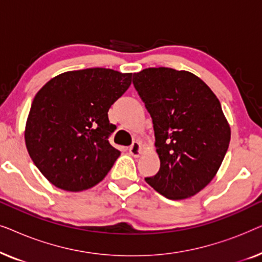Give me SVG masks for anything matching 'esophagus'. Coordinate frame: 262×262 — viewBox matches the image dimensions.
I'll return each instance as SVG.
<instances>
[{
    "mask_svg": "<svg viewBox=\"0 0 262 262\" xmlns=\"http://www.w3.org/2000/svg\"><path fill=\"white\" fill-rule=\"evenodd\" d=\"M128 151H130V154L134 157H138L141 155L142 149H141V144H139V142L132 143V145L130 146V149H128Z\"/></svg>",
    "mask_w": 262,
    "mask_h": 262,
    "instance_id": "esophagus-1",
    "label": "esophagus"
}]
</instances>
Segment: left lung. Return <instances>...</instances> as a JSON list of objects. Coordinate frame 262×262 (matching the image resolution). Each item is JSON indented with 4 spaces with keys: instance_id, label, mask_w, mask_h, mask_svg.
Returning a JSON list of instances; mask_svg holds the SVG:
<instances>
[{
    "instance_id": "1",
    "label": "left lung",
    "mask_w": 262,
    "mask_h": 262,
    "mask_svg": "<svg viewBox=\"0 0 262 262\" xmlns=\"http://www.w3.org/2000/svg\"><path fill=\"white\" fill-rule=\"evenodd\" d=\"M134 85L152 119L161 162L145 181L168 199L196 194L217 174L230 142L220 100L194 74L171 68L134 74Z\"/></svg>"
}]
</instances>
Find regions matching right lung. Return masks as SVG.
Here are the masks:
<instances>
[{
	"mask_svg": "<svg viewBox=\"0 0 262 262\" xmlns=\"http://www.w3.org/2000/svg\"><path fill=\"white\" fill-rule=\"evenodd\" d=\"M132 74L105 68L67 71L34 96L25 142L32 161L56 187L80 192L99 184L120 156L110 144V107Z\"/></svg>",
	"mask_w": 262,
	"mask_h": 262,
	"instance_id": "right-lung-1",
	"label": "right lung"
}]
</instances>
